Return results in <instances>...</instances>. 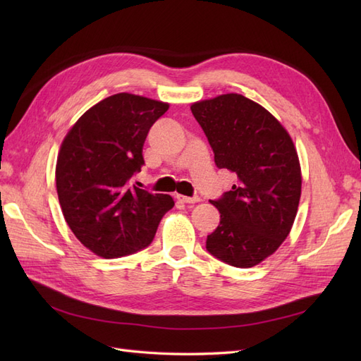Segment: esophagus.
Wrapping results in <instances>:
<instances>
[{"mask_svg": "<svg viewBox=\"0 0 361 361\" xmlns=\"http://www.w3.org/2000/svg\"><path fill=\"white\" fill-rule=\"evenodd\" d=\"M176 197H178V200H180L182 203H197V202H200V197H199V195H192V197H187V195H180V194H178Z\"/></svg>", "mask_w": 361, "mask_h": 361, "instance_id": "34e87169", "label": "esophagus"}]
</instances>
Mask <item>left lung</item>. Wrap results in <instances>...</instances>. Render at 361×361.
<instances>
[{
    "mask_svg": "<svg viewBox=\"0 0 361 361\" xmlns=\"http://www.w3.org/2000/svg\"><path fill=\"white\" fill-rule=\"evenodd\" d=\"M214 150L218 169L236 185L211 203L220 224L206 250L224 264L251 268L288 238L301 197V169L286 129L264 106L228 93L191 105Z\"/></svg>",
    "mask_w": 361,
    "mask_h": 361,
    "instance_id": "8db88e82",
    "label": "left lung"
}]
</instances>
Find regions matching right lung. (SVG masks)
<instances>
[{
  "label": "right lung",
  "mask_w": 361,
  "mask_h": 361,
  "mask_svg": "<svg viewBox=\"0 0 361 361\" xmlns=\"http://www.w3.org/2000/svg\"><path fill=\"white\" fill-rule=\"evenodd\" d=\"M167 110L169 104L117 93L85 111L63 140L59 202L73 235L97 256L116 259L146 248L174 206L170 195L133 183L145 166L149 129Z\"/></svg>",
  "instance_id": "right-lung-1"
}]
</instances>
